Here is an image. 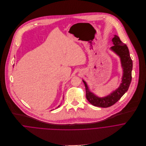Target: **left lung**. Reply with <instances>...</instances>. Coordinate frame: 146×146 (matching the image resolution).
I'll list each match as a JSON object with an SVG mask.
<instances>
[{
    "mask_svg": "<svg viewBox=\"0 0 146 146\" xmlns=\"http://www.w3.org/2000/svg\"><path fill=\"white\" fill-rule=\"evenodd\" d=\"M112 41L114 45L111 49L117 54L121 58L124 71L122 83L118 89L113 92L112 93L106 97L100 98L90 92L86 82L83 80L85 86L86 98L90 104L94 106L106 108L116 104L127 91L131 81L133 61L130 56L129 49L117 35H115Z\"/></svg>",
    "mask_w": 146,
    "mask_h": 146,
    "instance_id": "1",
    "label": "left lung"
}]
</instances>
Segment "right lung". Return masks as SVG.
I'll use <instances>...</instances> for the list:
<instances>
[{
	"label": "right lung",
	"mask_w": 146,
	"mask_h": 146,
	"mask_svg": "<svg viewBox=\"0 0 146 146\" xmlns=\"http://www.w3.org/2000/svg\"><path fill=\"white\" fill-rule=\"evenodd\" d=\"M60 106H58V107H60Z\"/></svg>",
	"instance_id": "obj_1"
}]
</instances>
